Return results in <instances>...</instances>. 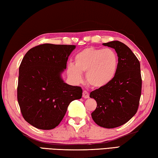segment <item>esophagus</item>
I'll list each match as a JSON object with an SVG mask.
<instances>
[{
  "mask_svg": "<svg viewBox=\"0 0 158 158\" xmlns=\"http://www.w3.org/2000/svg\"><path fill=\"white\" fill-rule=\"evenodd\" d=\"M82 97L85 99H87V98H89V92L86 91V90H84L83 92H82Z\"/></svg>",
  "mask_w": 158,
  "mask_h": 158,
  "instance_id": "obj_1",
  "label": "esophagus"
}]
</instances>
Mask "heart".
<instances>
[{"label": "heart", "mask_w": 158, "mask_h": 158, "mask_svg": "<svg viewBox=\"0 0 158 158\" xmlns=\"http://www.w3.org/2000/svg\"><path fill=\"white\" fill-rule=\"evenodd\" d=\"M118 57L112 49L87 48L75 56L74 65L69 64L68 72L75 81L81 82L86 73L87 82L92 87H102L112 81L117 71Z\"/></svg>", "instance_id": "heart-1"}]
</instances>
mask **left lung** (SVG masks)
<instances>
[{"instance_id": "obj_1", "label": "left lung", "mask_w": 158, "mask_h": 158, "mask_svg": "<svg viewBox=\"0 0 158 158\" xmlns=\"http://www.w3.org/2000/svg\"><path fill=\"white\" fill-rule=\"evenodd\" d=\"M103 45L115 49L118 66L109 83L90 92L97 103L91 115L98 125L110 129L127 123L137 112L142 80L140 62L127 46L118 40Z\"/></svg>"}]
</instances>
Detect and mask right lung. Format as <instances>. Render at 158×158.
<instances>
[{"label":"right lung","instance_id":"add662e5","mask_svg":"<svg viewBox=\"0 0 158 158\" xmlns=\"http://www.w3.org/2000/svg\"><path fill=\"white\" fill-rule=\"evenodd\" d=\"M75 48L72 45L42 44L30 49L21 62L18 103L24 120L36 128H55L69 103L81 99V87L65 83L61 77Z\"/></svg>","mask_w":158,"mask_h":158}]
</instances>
